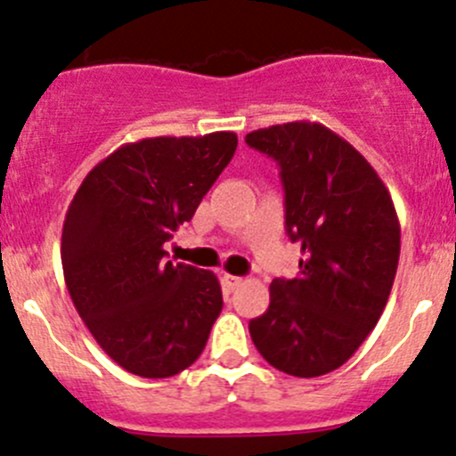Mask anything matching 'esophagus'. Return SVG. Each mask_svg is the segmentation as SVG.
Here are the masks:
<instances>
[{
    "mask_svg": "<svg viewBox=\"0 0 456 456\" xmlns=\"http://www.w3.org/2000/svg\"><path fill=\"white\" fill-rule=\"evenodd\" d=\"M221 281L225 284V289L232 290V289H237V286H240L244 280H241V277H235V275H224L221 277Z\"/></svg>",
    "mask_w": 456,
    "mask_h": 456,
    "instance_id": "obj_1",
    "label": "esophagus"
}]
</instances>
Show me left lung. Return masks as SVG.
Returning <instances> with one entry per match:
<instances>
[{
  "instance_id": "obj_1",
  "label": "left lung",
  "mask_w": 456,
  "mask_h": 456,
  "mask_svg": "<svg viewBox=\"0 0 456 456\" xmlns=\"http://www.w3.org/2000/svg\"><path fill=\"white\" fill-rule=\"evenodd\" d=\"M246 142L280 166L286 235L302 246L300 273L271 281L250 338L275 370L315 379L349 361L387 305L401 255L396 210L365 156L324 125H273Z\"/></svg>"
}]
</instances>
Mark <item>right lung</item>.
<instances>
[{
    "label": "right lung",
    "mask_w": 456,
    "mask_h": 456,
    "mask_svg": "<svg viewBox=\"0 0 456 456\" xmlns=\"http://www.w3.org/2000/svg\"><path fill=\"white\" fill-rule=\"evenodd\" d=\"M237 150V134L142 138L101 160L62 228L73 306L111 361L142 379L192 365L224 297L212 271L167 262L166 241L190 221Z\"/></svg>",
    "instance_id": "right-lung-1"
}]
</instances>
